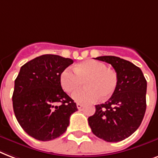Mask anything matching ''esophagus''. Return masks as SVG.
<instances>
[{
    "instance_id": "obj_1",
    "label": "esophagus",
    "mask_w": 158,
    "mask_h": 158,
    "mask_svg": "<svg viewBox=\"0 0 158 158\" xmlns=\"http://www.w3.org/2000/svg\"><path fill=\"white\" fill-rule=\"evenodd\" d=\"M83 106L82 104H81V103H77V107L78 110H80V109H81V107Z\"/></svg>"
}]
</instances>
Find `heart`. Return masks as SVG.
I'll return each instance as SVG.
<instances>
[{
    "label": "heart",
    "instance_id": "obj_1",
    "mask_svg": "<svg viewBox=\"0 0 158 158\" xmlns=\"http://www.w3.org/2000/svg\"><path fill=\"white\" fill-rule=\"evenodd\" d=\"M73 71L64 69L60 75V84L68 94H73L82 85L85 87L73 95L77 102H95L101 98L108 100L118 86V77L115 71L96 60H85L77 63Z\"/></svg>",
    "mask_w": 158,
    "mask_h": 158
}]
</instances>
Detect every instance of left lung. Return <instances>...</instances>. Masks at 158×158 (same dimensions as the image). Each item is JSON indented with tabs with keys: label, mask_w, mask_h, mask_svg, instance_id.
Returning <instances> with one entry per match:
<instances>
[{
	"label": "left lung",
	"mask_w": 158,
	"mask_h": 158,
	"mask_svg": "<svg viewBox=\"0 0 158 158\" xmlns=\"http://www.w3.org/2000/svg\"><path fill=\"white\" fill-rule=\"evenodd\" d=\"M96 59L112 65L118 74L115 92L105 104L96 106L88 118L92 133L106 142H119L134 134L146 111L147 81L141 69L127 60L114 56Z\"/></svg>",
	"instance_id": "obj_1"
}]
</instances>
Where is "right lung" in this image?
Segmentation results:
<instances>
[{
    "label": "right lung",
    "instance_id": "1",
    "mask_svg": "<svg viewBox=\"0 0 158 158\" xmlns=\"http://www.w3.org/2000/svg\"><path fill=\"white\" fill-rule=\"evenodd\" d=\"M73 63L71 58L44 54L20 68L15 81L13 109L19 125L34 139L49 141L61 136L77 111L60 84L62 72Z\"/></svg>",
    "mask_w": 158,
    "mask_h": 158
}]
</instances>
